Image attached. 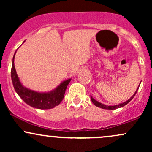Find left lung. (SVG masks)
<instances>
[{"label":"left lung","instance_id":"8db88e82","mask_svg":"<svg viewBox=\"0 0 152 152\" xmlns=\"http://www.w3.org/2000/svg\"><path fill=\"white\" fill-rule=\"evenodd\" d=\"M139 85H140V84H139ZM139 86H138V88L137 89V91H136V92H135V93H134V95L132 96L131 97V98H130L129 99H128V100H127L126 102H123V103H121V104H118V105H114V106H106V105H105V104H102V103H100V102H97V101H96L95 99H94L92 96H91V102H93V104H94V105H95L96 106H97V107L102 108V109H109V110L116 109H118V108H121V107H123V106H124L125 105H126V104H128V103H129V102H131V101H132V99H133V98L134 97V96L136 95V94H137V91H138V89H139Z\"/></svg>","mask_w":152,"mask_h":152}]
</instances>
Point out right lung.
Listing matches in <instances>:
<instances>
[{
    "mask_svg": "<svg viewBox=\"0 0 152 152\" xmlns=\"http://www.w3.org/2000/svg\"><path fill=\"white\" fill-rule=\"evenodd\" d=\"M16 51L13 58L11 68V79L13 87L20 99L28 105L38 109H50L59 105L63 100L66 88L71 78L64 81L55 89L49 92H38L26 88L20 81L14 66V58Z\"/></svg>",
    "mask_w": 152,
    "mask_h": 152,
    "instance_id": "right-lung-1",
    "label": "right lung"
}]
</instances>
